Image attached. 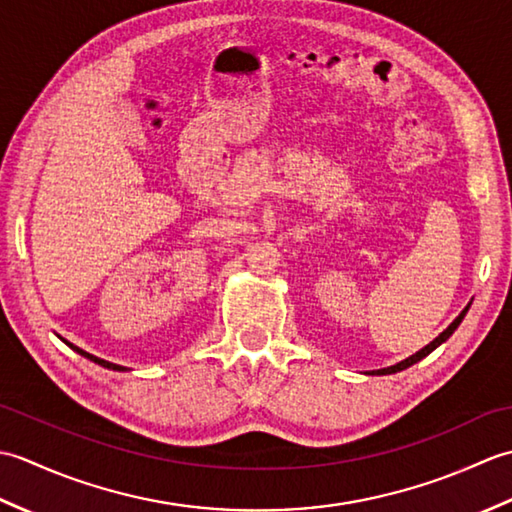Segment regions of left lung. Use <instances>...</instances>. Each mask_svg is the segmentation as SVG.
Listing matches in <instances>:
<instances>
[{"instance_id": "1", "label": "left lung", "mask_w": 512, "mask_h": 512, "mask_svg": "<svg viewBox=\"0 0 512 512\" xmlns=\"http://www.w3.org/2000/svg\"><path fill=\"white\" fill-rule=\"evenodd\" d=\"M469 308H471V303H469V306H466L460 314H458V317H455V321L449 325V328L447 330H444V332H440L438 336H436V339H433L429 345H424L422 347V350H418L416 354H411V356H407L405 358V361H400V363H396V365H391V367H383V369H372V372H367L369 376H387V374H396V372H402V369H407V367H411L413 363H418V361H422V358L424 356H429L433 350H436V347H440L444 341H447L449 339V336L455 332V330H458V325L462 323V319L466 317V312H469Z\"/></svg>"}]
</instances>
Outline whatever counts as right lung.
<instances>
[{
  "mask_svg": "<svg viewBox=\"0 0 512 512\" xmlns=\"http://www.w3.org/2000/svg\"><path fill=\"white\" fill-rule=\"evenodd\" d=\"M59 339H61V336H59ZM61 341H63L65 345H68V347H72V350H74L76 354L90 358V361L96 363V365H101V367H105V369H114V372H127V367H123V365H116V363L105 361V358H99V356H94V354H90V352H85V350H81V347H76V345H72L70 341H65V339H61Z\"/></svg>",
  "mask_w": 512,
  "mask_h": 512,
  "instance_id": "obj_1",
  "label": "right lung"
}]
</instances>
